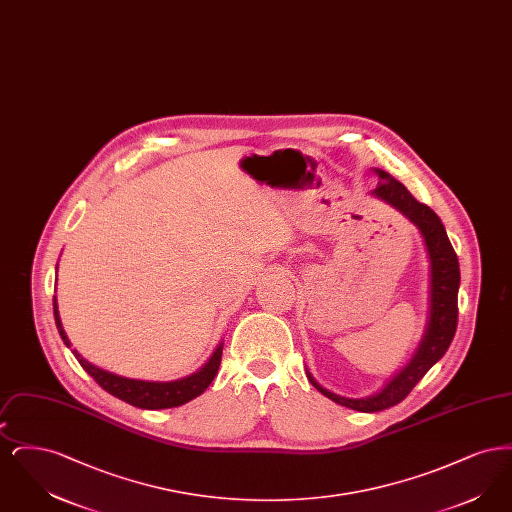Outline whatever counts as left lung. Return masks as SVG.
I'll list each match as a JSON object with an SVG mask.
<instances>
[{"mask_svg": "<svg viewBox=\"0 0 512 512\" xmlns=\"http://www.w3.org/2000/svg\"><path fill=\"white\" fill-rule=\"evenodd\" d=\"M380 176L378 188L374 195L388 201L395 209H399L405 217L414 222L426 242V249L430 255V320L426 334L420 341L413 361L405 366L382 393L368 397V399H345L332 391L324 390L313 380L307 372L311 384L328 399L340 403L343 407L363 411V413H376L395 407L401 403L414 386L422 380V376L438 363L449 349L453 336L457 332V318H459V284H461V270L459 259L453 245L447 238V232L441 224L438 215L426 205L420 203L401 182H397L388 172L376 171Z\"/></svg>", "mask_w": 512, "mask_h": 512, "instance_id": "1", "label": "left lung"}]
</instances>
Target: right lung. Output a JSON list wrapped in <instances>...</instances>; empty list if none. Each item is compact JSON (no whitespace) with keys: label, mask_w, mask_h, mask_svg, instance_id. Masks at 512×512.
<instances>
[{"label":"right lung","mask_w":512,"mask_h":512,"mask_svg":"<svg viewBox=\"0 0 512 512\" xmlns=\"http://www.w3.org/2000/svg\"><path fill=\"white\" fill-rule=\"evenodd\" d=\"M53 315H55V324H57L61 340L65 341L67 347H71V341L61 326L55 297H53ZM73 353L80 366L107 393L119 397L121 401H126L134 407H140V409H171V407H180V405L192 401L194 397L201 395L209 388V384L213 382V378L217 376V370H219L220 359H222V343L215 349L209 363L203 366L199 372H195L188 378L176 380V382H144V380L122 378V376L111 374L107 370H101L98 366L90 365L86 359H82L76 353V349H73Z\"/></svg>","instance_id":"add662e5"}]
</instances>
